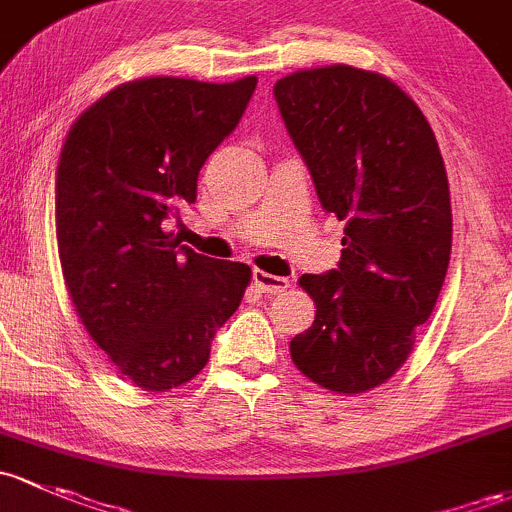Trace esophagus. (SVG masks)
<instances>
[{
	"mask_svg": "<svg viewBox=\"0 0 512 512\" xmlns=\"http://www.w3.org/2000/svg\"><path fill=\"white\" fill-rule=\"evenodd\" d=\"M254 283L258 288H261L263 293H268V295H278V293L286 291V288H291V281H288V278L273 276V273L261 271V268H256V271H254Z\"/></svg>",
	"mask_w": 512,
	"mask_h": 512,
	"instance_id": "34e87169",
	"label": "esophagus"
}]
</instances>
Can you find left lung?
I'll return each mask as SVG.
<instances>
[{"mask_svg": "<svg viewBox=\"0 0 512 512\" xmlns=\"http://www.w3.org/2000/svg\"><path fill=\"white\" fill-rule=\"evenodd\" d=\"M325 212L345 221L337 268L303 273L315 320L291 340L300 372L337 394L387 382L434 310L451 256V199L429 120L387 76L308 68L273 86Z\"/></svg>", "mask_w": 512, "mask_h": 512, "instance_id": "left-lung-1", "label": "left lung"}]
</instances>
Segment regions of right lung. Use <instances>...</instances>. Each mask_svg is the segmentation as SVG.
Wrapping results in <instances>:
<instances>
[{
    "label": "right lung",
    "instance_id": "add662e5",
    "mask_svg": "<svg viewBox=\"0 0 512 512\" xmlns=\"http://www.w3.org/2000/svg\"><path fill=\"white\" fill-rule=\"evenodd\" d=\"M256 76L123 83L68 130L56 170V239L78 318L120 374L167 392L204 370L251 268L167 231L197 202L207 157L239 125Z\"/></svg>",
    "mask_w": 512,
    "mask_h": 512
}]
</instances>
